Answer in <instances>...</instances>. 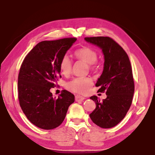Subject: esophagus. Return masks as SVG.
Wrapping results in <instances>:
<instances>
[{
    "mask_svg": "<svg viewBox=\"0 0 155 155\" xmlns=\"http://www.w3.org/2000/svg\"><path fill=\"white\" fill-rule=\"evenodd\" d=\"M85 99V97L83 96H81L79 95H75V100L76 102H82V101Z\"/></svg>",
    "mask_w": 155,
    "mask_h": 155,
    "instance_id": "obj_1",
    "label": "esophagus"
}]
</instances>
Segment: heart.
<instances>
[{"instance_id": "1", "label": "heart", "mask_w": 155, "mask_h": 155, "mask_svg": "<svg viewBox=\"0 0 155 155\" xmlns=\"http://www.w3.org/2000/svg\"><path fill=\"white\" fill-rule=\"evenodd\" d=\"M74 55L78 60H83L88 64L89 68L92 70L98 68L97 62V53L94 49L85 47L78 49L74 52ZM60 68L61 74L68 76L71 72L72 61L67 55L64 56L61 60ZM93 85V81L89 77H77L73 78L67 83L66 87L70 91L78 94H85L88 92L90 87Z\"/></svg>"}]
</instances>
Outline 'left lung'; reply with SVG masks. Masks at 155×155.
I'll list each match as a JSON object with an SVG mask.
<instances>
[{"label": "left lung", "instance_id": "1", "mask_svg": "<svg viewBox=\"0 0 155 155\" xmlns=\"http://www.w3.org/2000/svg\"><path fill=\"white\" fill-rule=\"evenodd\" d=\"M85 40L102 50L104 70L95 86L100 87L98 91L106 92L107 95L102 101L96 95L90 97L96 107L89 117L100 127H113L124 119L133 100L134 81L130 61L125 50L111 38L95 36Z\"/></svg>", "mask_w": 155, "mask_h": 155}]
</instances>
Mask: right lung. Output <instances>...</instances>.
Returning <instances> with one entry per match:
<instances>
[{"mask_svg": "<svg viewBox=\"0 0 155 155\" xmlns=\"http://www.w3.org/2000/svg\"><path fill=\"white\" fill-rule=\"evenodd\" d=\"M76 41L65 38L40 42L21 64L18 82L19 105L27 119L39 128L49 130L60 126L74 102V95L66 90L56 98L50 89L61 77V60Z\"/></svg>", "mask_w": 155, "mask_h": 155, "instance_id": "right-lung-1", "label": "right lung"}]
</instances>
